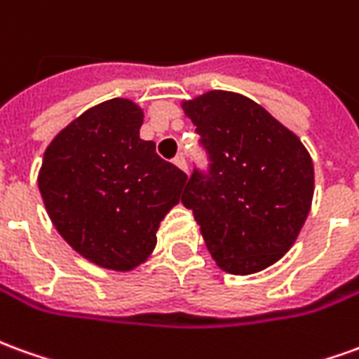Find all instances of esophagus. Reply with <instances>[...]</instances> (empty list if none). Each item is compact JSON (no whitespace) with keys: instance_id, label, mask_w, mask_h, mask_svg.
<instances>
[{"instance_id":"34e87169","label":"esophagus","mask_w":359,"mask_h":359,"mask_svg":"<svg viewBox=\"0 0 359 359\" xmlns=\"http://www.w3.org/2000/svg\"><path fill=\"white\" fill-rule=\"evenodd\" d=\"M175 165H177V167H179L180 171L188 172V167H187V159H184V157H182V155H177V157H175Z\"/></svg>"}]
</instances>
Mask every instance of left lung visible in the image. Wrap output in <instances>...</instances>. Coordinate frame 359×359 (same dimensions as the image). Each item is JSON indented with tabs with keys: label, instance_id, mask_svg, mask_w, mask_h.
Segmentation results:
<instances>
[{
	"label": "left lung",
	"instance_id": "left-lung-1",
	"mask_svg": "<svg viewBox=\"0 0 359 359\" xmlns=\"http://www.w3.org/2000/svg\"><path fill=\"white\" fill-rule=\"evenodd\" d=\"M182 109L208 169L190 175L192 210L217 266L247 276L272 266L302 231L313 200V161L299 137L239 93L208 91Z\"/></svg>",
	"mask_w": 359,
	"mask_h": 359
}]
</instances>
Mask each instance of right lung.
Wrapping results in <instances>:
<instances>
[{"mask_svg":"<svg viewBox=\"0 0 359 359\" xmlns=\"http://www.w3.org/2000/svg\"><path fill=\"white\" fill-rule=\"evenodd\" d=\"M144 112L128 99L85 110L44 151L39 188L57 233L81 257L126 272L155 249L187 175L140 137Z\"/></svg>","mask_w":359,"mask_h":359,"instance_id":"right-lung-1","label":"right lung"}]
</instances>
